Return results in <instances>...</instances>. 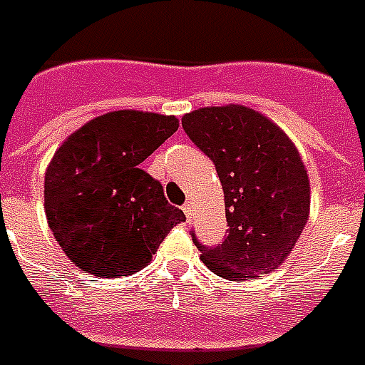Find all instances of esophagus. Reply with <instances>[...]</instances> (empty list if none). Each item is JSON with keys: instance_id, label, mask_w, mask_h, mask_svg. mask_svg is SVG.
<instances>
[{"instance_id": "esophagus-1", "label": "esophagus", "mask_w": 365, "mask_h": 365, "mask_svg": "<svg viewBox=\"0 0 365 365\" xmlns=\"http://www.w3.org/2000/svg\"><path fill=\"white\" fill-rule=\"evenodd\" d=\"M183 212L187 216V222H191V218H193V202H185L183 205Z\"/></svg>"}]
</instances>
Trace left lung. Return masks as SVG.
<instances>
[{
	"instance_id": "8db88e82",
	"label": "left lung",
	"mask_w": 365,
	"mask_h": 365,
	"mask_svg": "<svg viewBox=\"0 0 365 365\" xmlns=\"http://www.w3.org/2000/svg\"><path fill=\"white\" fill-rule=\"evenodd\" d=\"M189 139L216 166L226 201L227 237L201 260L230 282L262 277L283 264L310 214V182L287 133L243 105L202 107L182 118Z\"/></svg>"
}]
</instances>
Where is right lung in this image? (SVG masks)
Listing matches in <instances>:
<instances>
[{
    "label": "right lung",
    "mask_w": 365,
    "mask_h": 365,
    "mask_svg": "<svg viewBox=\"0 0 365 365\" xmlns=\"http://www.w3.org/2000/svg\"><path fill=\"white\" fill-rule=\"evenodd\" d=\"M180 122L143 110H115L83 124L46 170L43 208L53 235L76 268L97 277L145 268L185 214L160 182L139 168Z\"/></svg>",
    "instance_id": "right-lung-1"
}]
</instances>
